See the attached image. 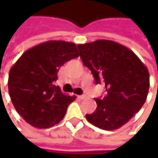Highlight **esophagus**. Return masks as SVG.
<instances>
[{"instance_id": "1", "label": "esophagus", "mask_w": 158, "mask_h": 158, "mask_svg": "<svg viewBox=\"0 0 158 158\" xmlns=\"http://www.w3.org/2000/svg\"><path fill=\"white\" fill-rule=\"evenodd\" d=\"M78 98L80 100H84V99H85L86 98V96H85V95H81V96H78Z\"/></svg>"}]
</instances>
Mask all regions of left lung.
Returning <instances> with one entry per match:
<instances>
[{"mask_svg":"<svg viewBox=\"0 0 158 158\" xmlns=\"http://www.w3.org/2000/svg\"><path fill=\"white\" fill-rule=\"evenodd\" d=\"M84 65L96 84L105 85L106 96L96 98V111L86 114L90 123L105 130L122 127L138 113L150 87L148 69L134 52L117 42L99 40L78 45Z\"/></svg>","mask_w":158,"mask_h":158,"instance_id":"left-lung-1","label":"left lung"}]
</instances>
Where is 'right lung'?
<instances>
[{"instance_id":"right-lung-1","label":"right lung","mask_w":158,"mask_h":158,"mask_svg":"<svg viewBox=\"0 0 158 158\" xmlns=\"http://www.w3.org/2000/svg\"><path fill=\"white\" fill-rule=\"evenodd\" d=\"M75 44L50 40L29 49L10 69L8 90L19 115L33 127L46 129L58 123L75 96L54 85L59 69L79 56Z\"/></svg>"}]
</instances>
